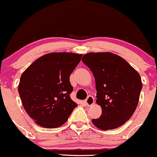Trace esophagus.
<instances>
[{"label": "esophagus", "mask_w": 157, "mask_h": 157, "mask_svg": "<svg viewBox=\"0 0 157 157\" xmlns=\"http://www.w3.org/2000/svg\"><path fill=\"white\" fill-rule=\"evenodd\" d=\"M84 102H85V104H86V106H92V104H94V99L92 96L89 95V96H88L86 100H85V101H84Z\"/></svg>", "instance_id": "34e87169"}]
</instances>
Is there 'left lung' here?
Listing matches in <instances>:
<instances>
[{
    "label": "left lung",
    "instance_id": "8db88e82",
    "mask_svg": "<svg viewBox=\"0 0 157 157\" xmlns=\"http://www.w3.org/2000/svg\"><path fill=\"white\" fill-rule=\"evenodd\" d=\"M82 61L93 73L96 103L102 108L93 124L103 130L121 126L131 118L139 103L142 82L139 74L122 57L110 52L89 53Z\"/></svg>",
    "mask_w": 157,
    "mask_h": 157
}]
</instances>
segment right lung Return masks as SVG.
Wrapping results in <instances>:
<instances>
[{
  "label": "right lung",
  "instance_id": "right-lung-1",
  "mask_svg": "<svg viewBox=\"0 0 157 157\" xmlns=\"http://www.w3.org/2000/svg\"><path fill=\"white\" fill-rule=\"evenodd\" d=\"M82 54L51 53L41 56L21 76L18 93L29 116L39 126L56 128L65 124L77 104L70 98L69 77Z\"/></svg>",
  "mask_w": 157,
  "mask_h": 157
}]
</instances>
